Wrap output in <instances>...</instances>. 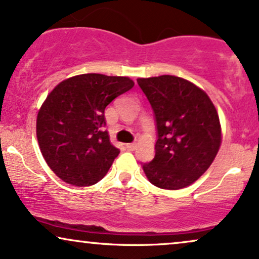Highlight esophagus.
I'll return each instance as SVG.
<instances>
[{
  "label": "esophagus",
  "mask_w": 259,
  "mask_h": 259,
  "mask_svg": "<svg viewBox=\"0 0 259 259\" xmlns=\"http://www.w3.org/2000/svg\"><path fill=\"white\" fill-rule=\"evenodd\" d=\"M136 143H127L126 145V149L127 150H135L136 149Z\"/></svg>",
  "instance_id": "esophagus-1"
}]
</instances>
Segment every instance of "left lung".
Returning a JSON list of instances; mask_svg holds the SVG:
<instances>
[{
  "label": "left lung",
  "instance_id": "obj_1",
  "mask_svg": "<svg viewBox=\"0 0 259 259\" xmlns=\"http://www.w3.org/2000/svg\"><path fill=\"white\" fill-rule=\"evenodd\" d=\"M155 117V156L142 167L160 189L178 190L197 181L221 145L218 111L204 91L185 78H137Z\"/></svg>",
  "mask_w": 259,
  "mask_h": 259
}]
</instances>
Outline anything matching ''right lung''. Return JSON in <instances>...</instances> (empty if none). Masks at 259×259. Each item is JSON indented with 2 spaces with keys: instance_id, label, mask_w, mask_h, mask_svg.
<instances>
[{
  "instance_id": "obj_1",
  "label": "right lung",
  "mask_w": 259,
  "mask_h": 259,
  "mask_svg": "<svg viewBox=\"0 0 259 259\" xmlns=\"http://www.w3.org/2000/svg\"><path fill=\"white\" fill-rule=\"evenodd\" d=\"M134 87L125 76L82 74L58 83L38 112L37 139L62 181L90 186L105 177L119 149L110 142L105 107Z\"/></svg>"
}]
</instances>
